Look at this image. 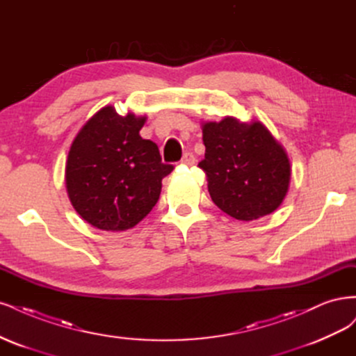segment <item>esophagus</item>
<instances>
[{
  "mask_svg": "<svg viewBox=\"0 0 356 356\" xmlns=\"http://www.w3.org/2000/svg\"><path fill=\"white\" fill-rule=\"evenodd\" d=\"M195 161H197V159H195V156L191 154V152H186L185 155H183V158H181V164L183 165H193L195 164Z\"/></svg>",
  "mask_w": 356,
  "mask_h": 356,
  "instance_id": "1",
  "label": "esophagus"
}]
</instances>
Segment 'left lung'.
<instances>
[{
  "mask_svg": "<svg viewBox=\"0 0 356 356\" xmlns=\"http://www.w3.org/2000/svg\"><path fill=\"white\" fill-rule=\"evenodd\" d=\"M207 176L213 202L236 220H256L277 210L290 185L291 168L282 146L259 121L232 117L202 125Z\"/></svg>",
  "mask_w": 356,
  "mask_h": 356,
  "instance_id": "obj_1",
  "label": "left lung"
}]
</instances>
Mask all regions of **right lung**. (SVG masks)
<instances>
[{
  "label": "right lung",
  "instance_id": "obj_1",
  "mask_svg": "<svg viewBox=\"0 0 356 356\" xmlns=\"http://www.w3.org/2000/svg\"><path fill=\"white\" fill-rule=\"evenodd\" d=\"M146 118L118 115L105 106L72 142L66 191L76 213L103 231H125L156 204L163 179L173 165L161 163L158 146L140 137Z\"/></svg>",
  "mask_w": 356,
  "mask_h": 356
}]
</instances>
